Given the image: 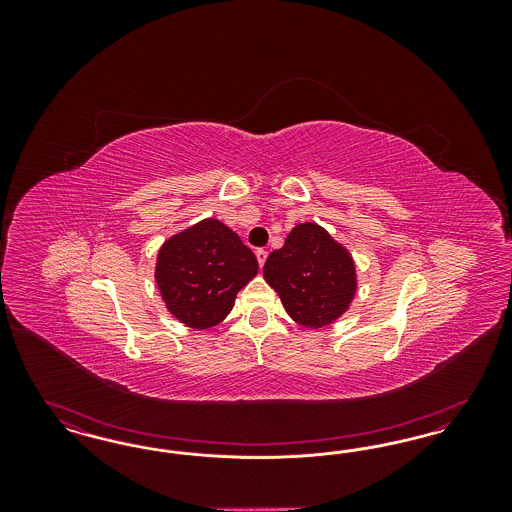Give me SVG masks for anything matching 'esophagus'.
Returning <instances> with one entry per match:
<instances>
[{"mask_svg":"<svg viewBox=\"0 0 512 512\" xmlns=\"http://www.w3.org/2000/svg\"><path fill=\"white\" fill-rule=\"evenodd\" d=\"M255 255H257V261H259V267H263L268 257L267 249H257V251H255Z\"/></svg>","mask_w":512,"mask_h":512,"instance_id":"1","label":"esophagus"}]
</instances>
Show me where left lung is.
<instances>
[{
  "label": "left lung",
  "instance_id": "1",
  "mask_svg": "<svg viewBox=\"0 0 512 512\" xmlns=\"http://www.w3.org/2000/svg\"><path fill=\"white\" fill-rule=\"evenodd\" d=\"M263 274L288 315L309 328L340 317L355 293L349 253L311 222L295 226L284 247L268 255Z\"/></svg>",
  "mask_w": 512,
  "mask_h": 512
}]
</instances>
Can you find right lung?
I'll return each instance as SVG.
<instances>
[{"label":"right lung","mask_w":512,"mask_h":512,"mask_svg":"<svg viewBox=\"0 0 512 512\" xmlns=\"http://www.w3.org/2000/svg\"><path fill=\"white\" fill-rule=\"evenodd\" d=\"M253 251L219 220H201L159 251L155 278L174 317L211 328L226 317L236 293L257 274Z\"/></svg>","instance_id":"obj_1"}]
</instances>
